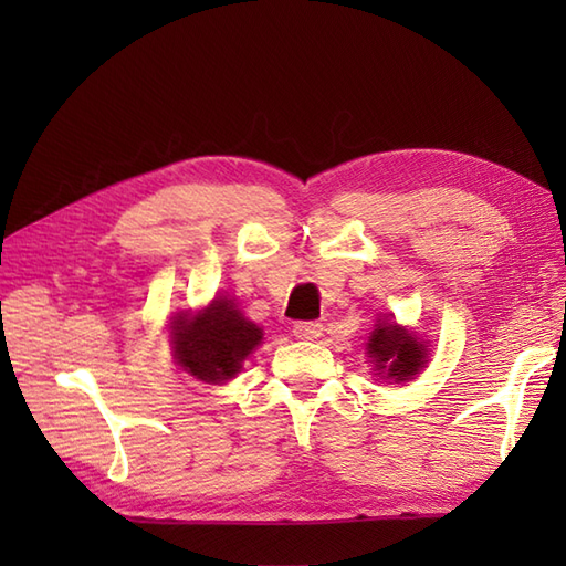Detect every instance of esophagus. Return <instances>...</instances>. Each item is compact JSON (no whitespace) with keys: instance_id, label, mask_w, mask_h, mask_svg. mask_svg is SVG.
Listing matches in <instances>:
<instances>
[{"instance_id":"1","label":"esophagus","mask_w":566,"mask_h":566,"mask_svg":"<svg viewBox=\"0 0 566 566\" xmlns=\"http://www.w3.org/2000/svg\"><path fill=\"white\" fill-rule=\"evenodd\" d=\"M297 339H318L323 335V325L318 321H300L293 325Z\"/></svg>"}]
</instances>
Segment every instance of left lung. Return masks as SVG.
<instances>
[{
  "label": "left lung",
  "mask_w": 566,
  "mask_h": 566,
  "mask_svg": "<svg viewBox=\"0 0 566 566\" xmlns=\"http://www.w3.org/2000/svg\"><path fill=\"white\" fill-rule=\"evenodd\" d=\"M368 354L375 358L378 370H387V378L403 382L424 366V345L401 331L397 323H378L368 339Z\"/></svg>",
  "instance_id": "8db88e82"
}]
</instances>
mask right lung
Returning a JSON list of instances; mask_svg holds the SVG:
<instances>
[{"label":"right lung","instance_id":"1","mask_svg":"<svg viewBox=\"0 0 566 566\" xmlns=\"http://www.w3.org/2000/svg\"><path fill=\"white\" fill-rule=\"evenodd\" d=\"M172 335L177 364L205 382L235 378L245 356L262 342V328L245 321L231 300H214L193 318L179 316Z\"/></svg>","mask_w":566,"mask_h":566}]
</instances>
